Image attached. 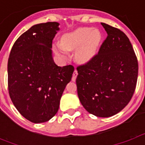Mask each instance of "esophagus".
<instances>
[{
	"mask_svg": "<svg viewBox=\"0 0 145 145\" xmlns=\"http://www.w3.org/2000/svg\"><path fill=\"white\" fill-rule=\"evenodd\" d=\"M77 76H78V71L77 70H74V71L73 73V76H72V81L73 82H75L76 78H77Z\"/></svg>",
	"mask_w": 145,
	"mask_h": 145,
	"instance_id": "esophagus-1",
	"label": "esophagus"
}]
</instances>
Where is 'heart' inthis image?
<instances>
[{
    "label": "heart",
    "instance_id": "heart-1",
    "mask_svg": "<svg viewBox=\"0 0 145 145\" xmlns=\"http://www.w3.org/2000/svg\"><path fill=\"white\" fill-rule=\"evenodd\" d=\"M102 40L99 30L91 28H79L71 33L64 34L60 39V44L55 46L58 55L64 57L66 50L75 51V59L79 63H85L91 61L97 55Z\"/></svg>",
    "mask_w": 145,
    "mask_h": 145
}]
</instances>
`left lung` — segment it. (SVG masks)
I'll list each match as a JSON object with an SVG mask.
<instances>
[{"instance_id": "obj_1", "label": "left lung", "mask_w": 145, "mask_h": 145, "mask_svg": "<svg viewBox=\"0 0 145 145\" xmlns=\"http://www.w3.org/2000/svg\"><path fill=\"white\" fill-rule=\"evenodd\" d=\"M107 33L97 55L77 67L78 95L91 114L109 117L120 112L135 91L138 62L124 33L101 23Z\"/></svg>"}]
</instances>
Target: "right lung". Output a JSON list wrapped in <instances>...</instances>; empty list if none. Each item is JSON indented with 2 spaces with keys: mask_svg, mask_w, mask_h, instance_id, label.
<instances>
[{
  "mask_svg": "<svg viewBox=\"0 0 145 145\" xmlns=\"http://www.w3.org/2000/svg\"><path fill=\"white\" fill-rule=\"evenodd\" d=\"M57 22L35 25L22 34L11 48L8 62V92L21 115L39 123L56 115L72 65L58 67L52 57Z\"/></svg>",
  "mask_w": 145,
  "mask_h": 145,
  "instance_id": "obj_1",
  "label": "right lung"
}]
</instances>
